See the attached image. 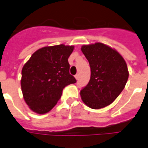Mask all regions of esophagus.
I'll return each instance as SVG.
<instances>
[{"mask_svg": "<svg viewBox=\"0 0 148 148\" xmlns=\"http://www.w3.org/2000/svg\"><path fill=\"white\" fill-rule=\"evenodd\" d=\"M78 77H79V75H78V74H76V75H75V79H76V80H78Z\"/></svg>", "mask_w": 148, "mask_h": 148, "instance_id": "34e87169", "label": "esophagus"}]
</instances>
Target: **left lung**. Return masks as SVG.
Here are the masks:
<instances>
[{"instance_id": "left-lung-1", "label": "left lung", "mask_w": 148, "mask_h": 148, "mask_svg": "<svg viewBox=\"0 0 148 148\" xmlns=\"http://www.w3.org/2000/svg\"><path fill=\"white\" fill-rule=\"evenodd\" d=\"M91 70L89 83L80 92L83 102L92 109H101L113 103L125 88L129 73L122 56L102 43L81 48Z\"/></svg>"}]
</instances>
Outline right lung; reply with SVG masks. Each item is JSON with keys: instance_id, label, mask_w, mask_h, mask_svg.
Returning <instances> with one entry per match:
<instances>
[{"instance_id": "1", "label": "right lung", "mask_w": 148, "mask_h": 148, "mask_svg": "<svg viewBox=\"0 0 148 148\" xmlns=\"http://www.w3.org/2000/svg\"><path fill=\"white\" fill-rule=\"evenodd\" d=\"M74 46L64 44L40 48L23 65L21 71L22 93L29 108L44 114L55 107L63 89L76 82L70 74L68 58Z\"/></svg>"}]
</instances>
